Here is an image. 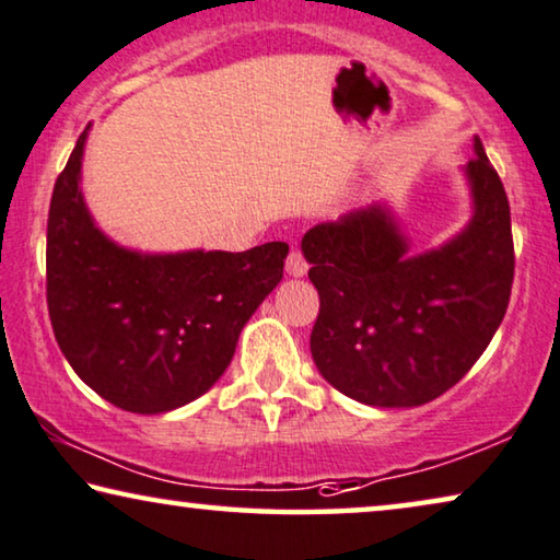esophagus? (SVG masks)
<instances>
[{"instance_id":"obj_1","label":"esophagus","mask_w":560,"mask_h":560,"mask_svg":"<svg viewBox=\"0 0 560 560\" xmlns=\"http://www.w3.org/2000/svg\"><path fill=\"white\" fill-rule=\"evenodd\" d=\"M306 271H308V264H306V258H304V254L299 252V248H291V254H289V258H287V273L289 277H306Z\"/></svg>"}]
</instances>
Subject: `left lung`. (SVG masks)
I'll return each instance as SVG.
<instances>
[{"label":"left lung","mask_w":560,"mask_h":560,"mask_svg":"<svg viewBox=\"0 0 560 560\" xmlns=\"http://www.w3.org/2000/svg\"><path fill=\"white\" fill-rule=\"evenodd\" d=\"M463 173L467 226L424 254L385 203L308 229L302 252L319 291L312 329L316 370L372 407H417L457 385L503 322L515 256L511 206L480 138Z\"/></svg>","instance_id":"obj_1"}]
</instances>
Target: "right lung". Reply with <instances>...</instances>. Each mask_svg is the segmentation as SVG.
Here are the masks:
<instances>
[{
	"instance_id": "obj_1",
	"label": "right lung",
	"mask_w": 560,
	"mask_h": 560,
	"mask_svg": "<svg viewBox=\"0 0 560 560\" xmlns=\"http://www.w3.org/2000/svg\"><path fill=\"white\" fill-rule=\"evenodd\" d=\"M88 130L55 183L47 308L78 377L125 412L161 415L211 389L283 277V241L248 252L140 254L95 226L80 190Z\"/></svg>"
}]
</instances>
